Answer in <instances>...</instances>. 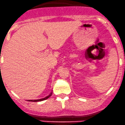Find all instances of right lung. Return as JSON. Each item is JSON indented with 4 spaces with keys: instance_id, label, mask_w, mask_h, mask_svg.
Segmentation results:
<instances>
[{
    "instance_id": "1",
    "label": "right lung",
    "mask_w": 125,
    "mask_h": 125,
    "mask_svg": "<svg viewBox=\"0 0 125 125\" xmlns=\"http://www.w3.org/2000/svg\"><path fill=\"white\" fill-rule=\"evenodd\" d=\"M52 94V92H51V94H49L48 96H46V97L43 98H42V99H39V100H29V101H32V102H37V101H43V100H46V99H48V98L50 97L51 96Z\"/></svg>"
}]
</instances>
